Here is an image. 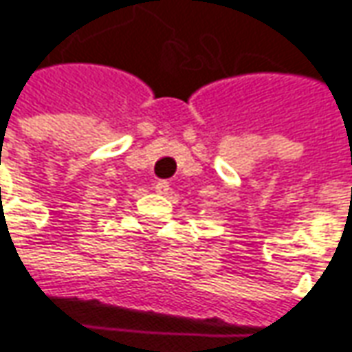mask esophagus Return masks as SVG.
I'll list each match as a JSON object with an SVG mask.
<instances>
[{
	"instance_id": "obj_1",
	"label": "esophagus",
	"mask_w": 352,
	"mask_h": 352,
	"mask_svg": "<svg viewBox=\"0 0 352 352\" xmlns=\"http://www.w3.org/2000/svg\"><path fill=\"white\" fill-rule=\"evenodd\" d=\"M154 188H156V192H158V194H168V190H170V182H166V180H158Z\"/></svg>"
}]
</instances>
